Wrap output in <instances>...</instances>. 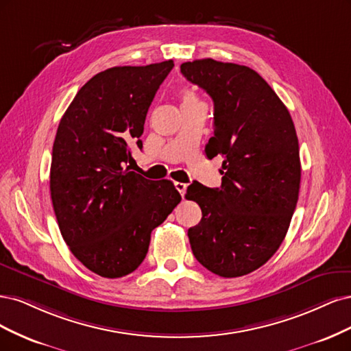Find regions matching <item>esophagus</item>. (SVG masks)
Segmentation results:
<instances>
[{
  "label": "esophagus",
  "mask_w": 351,
  "mask_h": 351,
  "mask_svg": "<svg viewBox=\"0 0 351 351\" xmlns=\"http://www.w3.org/2000/svg\"><path fill=\"white\" fill-rule=\"evenodd\" d=\"M175 188H176V191L179 192L180 195H185V192H186V184H182V182H175Z\"/></svg>",
  "instance_id": "esophagus-1"
}]
</instances>
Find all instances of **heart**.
<instances>
[{"instance_id": "obj_1", "label": "heart", "mask_w": 351, "mask_h": 351, "mask_svg": "<svg viewBox=\"0 0 351 351\" xmlns=\"http://www.w3.org/2000/svg\"><path fill=\"white\" fill-rule=\"evenodd\" d=\"M180 101H182V105H189V104H195V101H199V100L192 90L185 88L180 92Z\"/></svg>"}]
</instances>
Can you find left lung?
<instances>
[{"label":"left lung","mask_w":351,"mask_h":351,"mask_svg":"<svg viewBox=\"0 0 351 351\" xmlns=\"http://www.w3.org/2000/svg\"><path fill=\"white\" fill-rule=\"evenodd\" d=\"M180 73L213 99L214 135L206 154L224 159L220 188L194 182L186 189V199L202 211L188 230L192 254L220 277L250 274L277 252L298 204L295 123L250 66L206 58L184 62Z\"/></svg>","instance_id":"1"}]
</instances>
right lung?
Returning a JSON list of instances; mask_svg holds the SVG:
<instances>
[{
    "label": "right lung",
    "instance_id": "add662e5",
    "mask_svg": "<svg viewBox=\"0 0 351 351\" xmlns=\"http://www.w3.org/2000/svg\"><path fill=\"white\" fill-rule=\"evenodd\" d=\"M173 61L114 66L78 90L52 149L51 198L65 243L86 268L119 278L144 261L150 236L180 202L171 180L130 171L144 122Z\"/></svg>",
    "mask_w": 351,
    "mask_h": 351
}]
</instances>
